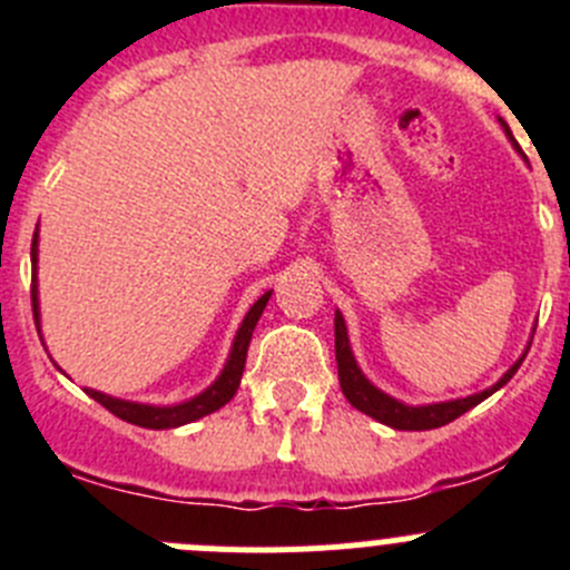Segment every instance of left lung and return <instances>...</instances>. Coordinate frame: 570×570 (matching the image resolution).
<instances>
[{
    "label": "left lung",
    "instance_id": "left-lung-1",
    "mask_svg": "<svg viewBox=\"0 0 570 570\" xmlns=\"http://www.w3.org/2000/svg\"><path fill=\"white\" fill-rule=\"evenodd\" d=\"M502 126H504V131L510 135V129L504 120H502ZM333 327H336L338 383H342L344 396H347L350 405L358 407L361 413H366V416L377 419V422L389 424V428H394V430H435V428H444V424L455 422V419L463 416L465 411H471V407L480 405V402L488 400L493 392H499V389H502L504 383H508L510 377L519 372L521 361H524V355H527V353L521 355V358L515 361V364L510 366V370L504 372V375L499 377L491 389H485V392L461 396V400H450V402H433V405H405V402L383 394L381 389L372 386V383L366 381L364 372H361L358 364H355V355H353V350H350L347 325H344V317L338 312H336V320H333Z\"/></svg>",
    "mask_w": 570,
    "mask_h": 570
}]
</instances>
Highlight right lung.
<instances>
[{
	"label": "right lung",
	"instance_id": "add662e5",
	"mask_svg": "<svg viewBox=\"0 0 570 570\" xmlns=\"http://www.w3.org/2000/svg\"><path fill=\"white\" fill-rule=\"evenodd\" d=\"M38 269V232L32 237V273ZM269 295L273 292H264L256 303L250 306V312L245 314L243 325H239L237 336H234L232 353H228L226 366H223L220 377L212 383L206 392H200L198 396L187 402H178V405H168V407H157V405H142V402H129V400H118V396H109L101 392H94V389H85L96 402L107 407L109 413H115L124 422L137 424V428H148V430H170V428H181V424L195 422V419L206 416V413H215L237 394L239 381H243L245 372V358H248V344L253 336V327H256L258 317H262L264 306H267ZM32 314H36V325L40 331V308H38V281L32 275Z\"/></svg>",
	"mask_w": 570,
	"mask_h": 570
}]
</instances>
